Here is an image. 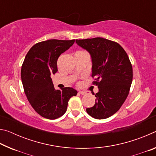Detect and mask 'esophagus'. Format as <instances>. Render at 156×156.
Returning a JSON list of instances; mask_svg holds the SVG:
<instances>
[{
  "label": "esophagus",
  "mask_w": 156,
  "mask_h": 156,
  "mask_svg": "<svg viewBox=\"0 0 156 156\" xmlns=\"http://www.w3.org/2000/svg\"><path fill=\"white\" fill-rule=\"evenodd\" d=\"M79 94H80L82 95H85L87 94V92L83 91H79Z\"/></svg>",
  "instance_id": "esophagus-1"
}]
</instances>
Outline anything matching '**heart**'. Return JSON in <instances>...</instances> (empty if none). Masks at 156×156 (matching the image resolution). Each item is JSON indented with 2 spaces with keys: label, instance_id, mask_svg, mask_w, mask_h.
I'll return each instance as SVG.
<instances>
[{
  "label": "heart",
  "instance_id": "obj_1",
  "mask_svg": "<svg viewBox=\"0 0 156 156\" xmlns=\"http://www.w3.org/2000/svg\"><path fill=\"white\" fill-rule=\"evenodd\" d=\"M78 52H83V51H78Z\"/></svg>",
  "mask_w": 156,
  "mask_h": 156
}]
</instances>
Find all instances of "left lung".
Returning a JSON list of instances; mask_svg holds the SVG:
<instances>
[{
    "instance_id": "left-lung-1",
    "label": "left lung",
    "mask_w": 156,
    "mask_h": 156,
    "mask_svg": "<svg viewBox=\"0 0 156 156\" xmlns=\"http://www.w3.org/2000/svg\"><path fill=\"white\" fill-rule=\"evenodd\" d=\"M92 58L93 84L99 91L94 106L87 112L96 119H105L120 109L127 98L133 80V68L126 51L119 44L106 38L76 40Z\"/></svg>"
}]
</instances>
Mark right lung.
I'll list each match as a JSON object with an SVG mask.
<instances>
[{
	"label": "right lung",
	"instance_id": "add662e5",
	"mask_svg": "<svg viewBox=\"0 0 156 156\" xmlns=\"http://www.w3.org/2000/svg\"><path fill=\"white\" fill-rule=\"evenodd\" d=\"M73 40L51 39L34 44L21 67L25 94L34 109L47 119L54 120L67 111L68 101L78 91L71 87L56 90L51 76L58 72L60 54L74 43Z\"/></svg>",
	"mask_w": 156,
	"mask_h": 156
}]
</instances>
